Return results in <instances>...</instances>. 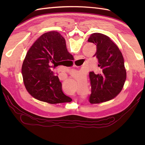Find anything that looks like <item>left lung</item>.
Returning <instances> with one entry per match:
<instances>
[{
  "label": "left lung",
  "instance_id": "8db88e82",
  "mask_svg": "<svg viewBox=\"0 0 145 145\" xmlns=\"http://www.w3.org/2000/svg\"><path fill=\"white\" fill-rule=\"evenodd\" d=\"M88 42L97 45L94 56L98 60V73H89L91 104L105 102L113 99L121 91L127 78V72L121 52L108 37L100 33L90 35Z\"/></svg>",
  "mask_w": 145,
  "mask_h": 145
}]
</instances>
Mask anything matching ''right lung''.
I'll return each instance as SVG.
<instances>
[{"mask_svg":"<svg viewBox=\"0 0 145 145\" xmlns=\"http://www.w3.org/2000/svg\"><path fill=\"white\" fill-rule=\"evenodd\" d=\"M73 60L65 40L60 33L51 31L42 35L27 52L22 67L23 80L29 93L36 99L50 104L69 102L53 68L63 60Z\"/></svg>","mask_w":145,"mask_h":145,"instance_id":"right-lung-1","label":"right lung"}]
</instances>
